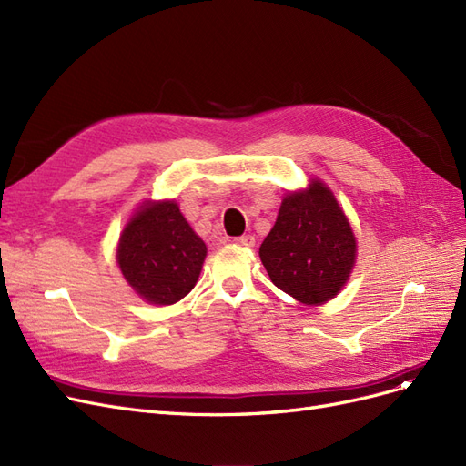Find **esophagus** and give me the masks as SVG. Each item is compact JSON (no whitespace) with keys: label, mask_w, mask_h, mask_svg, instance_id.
Returning <instances> with one entry per match:
<instances>
[{"label":"esophagus","mask_w":466,"mask_h":466,"mask_svg":"<svg viewBox=\"0 0 466 466\" xmlns=\"http://www.w3.org/2000/svg\"><path fill=\"white\" fill-rule=\"evenodd\" d=\"M233 241H235V245L252 247V245H255V237H252V235H241V237H235Z\"/></svg>","instance_id":"obj_1"}]
</instances>
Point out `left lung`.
<instances>
[{
	"label": "left lung",
	"mask_w": 466,
	"mask_h": 466,
	"mask_svg": "<svg viewBox=\"0 0 466 466\" xmlns=\"http://www.w3.org/2000/svg\"><path fill=\"white\" fill-rule=\"evenodd\" d=\"M260 260L274 286L305 305L324 303L340 291L356 260V238L322 182L286 196Z\"/></svg>",
	"instance_id": "1"
}]
</instances>
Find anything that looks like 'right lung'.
Instances as JSON below:
<instances>
[{
    "instance_id": "add662e5",
    "label": "right lung",
    "mask_w": 466,
    "mask_h": 466,
    "mask_svg": "<svg viewBox=\"0 0 466 466\" xmlns=\"http://www.w3.org/2000/svg\"><path fill=\"white\" fill-rule=\"evenodd\" d=\"M116 258L136 293L155 305H173L196 286L206 245L175 202H157L126 225Z\"/></svg>"
}]
</instances>
